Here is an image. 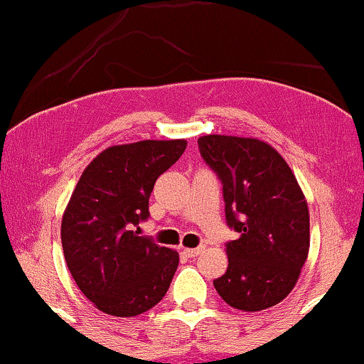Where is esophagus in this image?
<instances>
[{"label": "esophagus", "mask_w": 364, "mask_h": 364, "mask_svg": "<svg viewBox=\"0 0 364 364\" xmlns=\"http://www.w3.org/2000/svg\"><path fill=\"white\" fill-rule=\"evenodd\" d=\"M202 252H203L202 246H198V248H185V250H183V253H185L188 258H195V257H198V255L202 253Z\"/></svg>", "instance_id": "1"}]
</instances>
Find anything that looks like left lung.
Instances as JSON below:
<instances>
[{
	"instance_id": "left-lung-1",
	"label": "left lung",
	"mask_w": 364,
	"mask_h": 364,
	"mask_svg": "<svg viewBox=\"0 0 364 364\" xmlns=\"http://www.w3.org/2000/svg\"><path fill=\"white\" fill-rule=\"evenodd\" d=\"M200 156L223 183L225 223L240 235L225 243L228 270L214 281L229 306L260 311L281 303L310 250L308 203L294 174L265 141L205 135Z\"/></svg>"
}]
</instances>
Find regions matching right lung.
<instances>
[{"label": "right lung", "mask_w": 364, "mask_h": 364, "mask_svg": "<svg viewBox=\"0 0 364 364\" xmlns=\"http://www.w3.org/2000/svg\"><path fill=\"white\" fill-rule=\"evenodd\" d=\"M186 140H144L99 154L78 179L61 223L65 260L80 291L112 316H135L164 298L179 255L139 236L157 178Z\"/></svg>", "instance_id": "add662e5"}]
</instances>
